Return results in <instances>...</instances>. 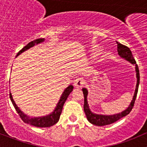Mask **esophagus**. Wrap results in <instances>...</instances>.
Masks as SVG:
<instances>
[{"label":"esophagus","instance_id":"esophagus-1","mask_svg":"<svg viewBox=\"0 0 147 147\" xmlns=\"http://www.w3.org/2000/svg\"><path fill=\"white\" fill-rule=\"evenodd\" d=\"M84 84V80H83L82 79H80V78H78V79H77L74 82L73 84L76 88L79 89V88H81Z\"/></svg>","mask_w":147,"mask_h":147}]
</instances>
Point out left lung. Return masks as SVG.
Returning a JSON list of instances; mask_svg holds the SVG:
<instances>
[{"mask_svg": "<svg viewBox=\"0 0 147 147\" xmlns=\"http://www.w3.org/2000/svg\"><path fill=\"white\" fill-rule=\"evenodd\" d=\"M117 52L118 55H119L120 57L122 59H124L127 61L129 62L131 65H135V71H136V77H137V85H136L135 91H134V96H133L132 100L130 102L129 105L128 107L124 111L119 113L115 114V115H98V114H95L94 112H92L89 107L88 102H87V95H88V91L86 88H82L83 94H84V111L85 113L87 119L90 121L91 124H94V125L97 126H105L108 125V124H112V123L115 122V121H118V120L121 119V118L127 116V115L129 114L131 110L132 109L133 106H134V102H135L136 97H137L138 88H139V67H138L137 63H136L135 60H134V57L132 55L131 50L127 46L121 45V43L117 42Z\"/></svg>", "mask_w": 147, "mask_h": 147, "instance_id": "obj_1", "label": "left lung"}]
</instances>
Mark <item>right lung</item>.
I'll use <instances>...</instances> for the list:
<instances>
[{"label": "right lung", "mask_w": 147, "mask_h": 147, "mask_svg": "<svg viewBox=\"0 0 147 147\" xmlns=\"http://www.w3.org/2000/svg\"><path fill=\"white\" fill-rule=\"evenodd\" d=\"M44 41H45V38H39V39L35 40L29 42L27 45L25 46L22 50H20L18 53L16 57H18L19 55L23 53V52L26 51V50L30 49V47H33L35 45H38V44L42 43ZM73 86L72 84H70V85H69L65 89L64 92H63V94H62L61 97H60L58 103L56 105V107L55 108L54 111L53 112H51L50 115H46V116L38 117H30V116H28L27 115H26L24 112H22L20 108L17 106V105H16L14 100H13L11 93H10V98L12 103H13V106H14L15 109H16V110L17 111L18 115H20V118H21L22 120L25 123H27L28 124H30V125L37 127H50L51 126L55 124L59 121L60 115L62 113V110H63V105H64L65 101L67 100V99L68 96L69 95L71 92L73 90Z\"/></svg>", "instance_id": "1"}]
</instances>
